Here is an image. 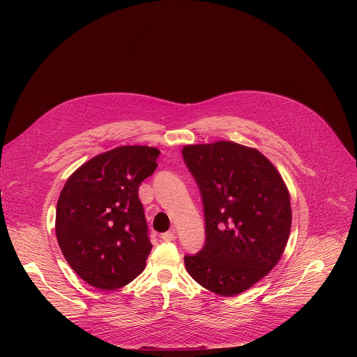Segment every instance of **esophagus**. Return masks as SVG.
<instances>
[{"mask_svg":"<svg viewBox=\"0 0 357 357\" xmlns=\"http://www.w3.org/2000/svg\"><path fill=\"white\" fill-rule=\"evenodd\" d=\"M161 238H162L164 241H174V240L176 238V233H175V230H171V231L162 233V234H161Z\"/></svg>","mask_w":357,"mask_h":357,"instance_id":"1","label":"esophagus"}]
</instances>
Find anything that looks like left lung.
<instances>
[{"instance_id":"1","label":"left lung","mask_w":357,"mask_h":357,"mask_svg":"<svg viewBox=\"0 0 357 357\" xmlns=\"http://www.w3.org/2000/svg\"><path fill=\"white\" fill-rule=\"evenodd\" d=\"M182 155L200 188L206 241L185 257L190 277L233 296L264 278L289 238V190L274 164L256 148L233 141L192 144Z\"/></svg>"}]
</instances>
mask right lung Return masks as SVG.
<instances>
[{
    "mask_svg": "<svg viewBox=\"0 0 357 357\" xmlns=\"http://www.w3.org/2000/svg\"><path fill=\"white\" fill-rule=\"evenodd\" d=\"M158 154L155 146H117L68 178L56 205V238L69 266L91 287L117 289L144 271L152 244L138 188L154 174Z\"/></svg>",
    "mask_w": 357,
    "mask_h": 357,
    "instance_id": "add662e5",
    "label": "right lung"
}]
</instances>
